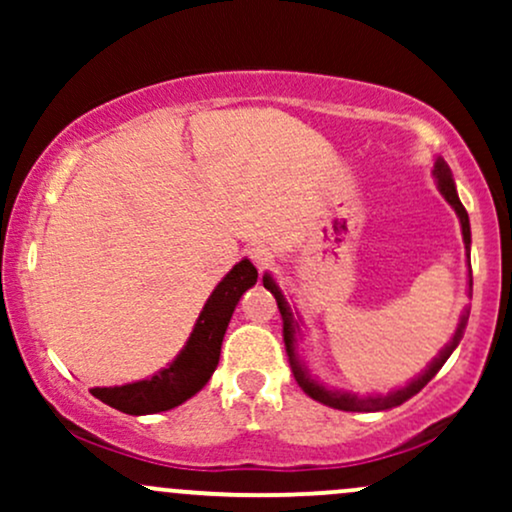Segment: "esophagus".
I'll return each mask as SVG.
<instances>
[{
	"label": "esophagus",
	"instance_id": "1",
	"mask_svg": "<svg viewBox=\"0 0 512 512\" xmlns=\"http://www.w3.org/2000/svg\"><path fill=\"white\" fill-rule=\"evenodd\" d=\"M272 250L264 248V245H255V248H250V260L257 264V267L264 269L267 264H272Z\"/></svg>",
	"mask_w": 512,
	"mask_h": 512
}]
</instances>
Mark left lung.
Instances as JSON below:
<instances>
[{
  "label": "left lung",
  "mask_w": 512,
  "mask_h": 512,
  "mask_svg": "<svg viewBox=\"0 0 512 512\" xmlns=\"http://www.w3.org/2000/svg\"><path fill=\"white\" fill-rule=\"evenodd\" d=\"M436 178H438V187L440 192H443V197L448 199L452 204V209L457 211V216H460V223H462V238H464V250H467V257H469V243H472V233H469V216H467V209L462 207L460 197H457V190H455V182H452V175H450V168L445 166V161H436ZM264 289L272 291L274 298H276V305H279V313H281V320H284V342H286V354H289V363H291V370H293V378H296V383L301 390L305 392L308 397H313L315 402L320 404H327V407L332 409H342V411H383V409H392L397 407V404L407 402L409 397H414L416 392H421L424 387L431 383L433 375L438 373L440 368H443V363L448 361L452 349H455L457 342H460V334H462V327L464 322H467L469 313L462 317L460 327H457V334L452 337V342L445 346L443 351H440V356L436 361L428 366V370L424 375H419L416 380H411L407 387H399V390H392L387 392V395H375V397H356V395H349V392H332L327 390V387H322L320 383H315L313 378H310L308 373H305V368L298 363L296 358V339H293V332H296V325L298 322H293V315L289 310V305H286L284 296H281V291L276 289V284L272 281V276H264ZM469 289H472V269H469Z\"/></svg>",
  "instance_id": "1"
}]
</instances>
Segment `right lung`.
I'll return each instance as SVG.
<instances>
[{"instance_id":"1","label":"right lung","mask_w":512,"mask_h":512,"mask_svg":"<svg viewBox=\"0 0 512 512\" xmlns=\"http://www.w3.org/2000/svg\"><path fill=\"white\" fill-rule=\"evenodd\" d=\"M255 281L257 269L252 267V262H238L209 296L207 305L199 313L195 330L187 339V346L168 368L132 385L93 387V397H98L108 407L139 416L168 411L197 395L219 366L223 334H226L236 303L250 286H255Z\"/></svg>"}]
</instances>
